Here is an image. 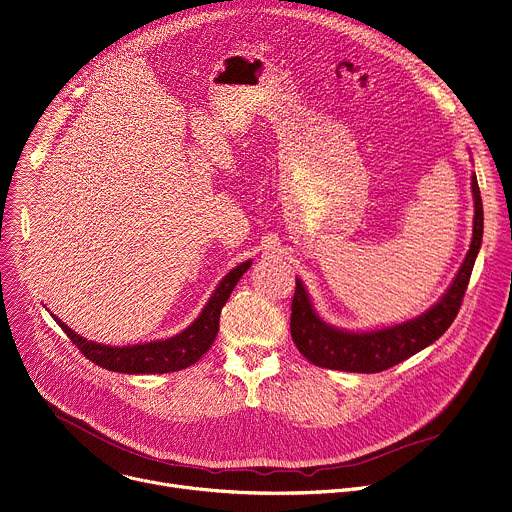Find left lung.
I'll return each mask as SVG.
<instances>
[{"instance_id":"obj_1","label":"left lung","mask_w":512,"mask_h":512,"mask_svg":"<svg viewBox=\"0 0 512 512\" xmlns=\"http://www.w3.org/2000/svg\"><path fill=\"white\" fill-rule=\"evenodd\" d=\"M472 192L476 214L470 251L466 259H463L453 284L433 308L390 329L349 333L329 327L327 322H322L316 316L302 282L296 277L290 329L298 351L318 367L353 371V374H378V371H384L435 343L451 327V322L459 312L482 245L484 210L476 173L472 175Z\"/></svg>"}]
</instances>
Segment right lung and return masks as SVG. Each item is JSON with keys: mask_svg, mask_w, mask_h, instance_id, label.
Wrapping results in <instances>:
<instances>
[{"mask_svg": "<svg viewBox=\"0 0 512 512\" xmlns=\"http://www.w3.org/2000/svg\"><path fill=\"white\" fill-rule=\"evenodd\" d=\"M249 267H251V261H245L235 269H230L228 275L222 277V282L218 284L214 294L210 296L202 314L190 324L188 329L165 341H151V343L128 345V347H110V345L94 343L79 337L57 316L53 318L59 322V327L73 341V345L89 361H94L104 369L120 371V374H169V371L190 367L212 347L218 335L220 310Z\"/></svg>", "mask_w": 512, "mask_h": 512, "instance_id": "right-lung-1", "label": "right lung"}]
</instances>
